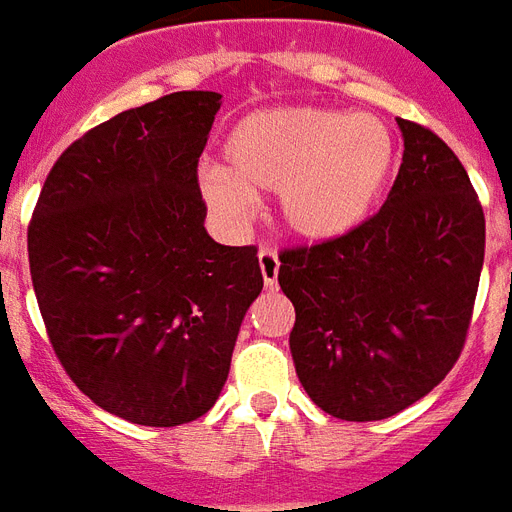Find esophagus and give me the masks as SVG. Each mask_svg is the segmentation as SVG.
Returning <instances> with one entry per match:
<instances>
[{"label":"esophagus","instance_id":"obj_1","mask_svg":"<svg viewBox=\"0 0 512 512\" xmlns=\"http://www.w3.org/2000/svg\"><path fill=\"white\" fill-rule=\"evenodd\" d=\"M257 260H260V271H263L265 287L273 289L276 287V281H279V255H276L271 247H263L257 252Z\"/></svg>","mask_w":512,"mask_h":512}]
</instances>
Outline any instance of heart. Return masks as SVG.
<instances>
[{"label": "heart", "instance_id": "b5f03b06", "mask_svg": "<svg viewBox=\"0 0 512 512\" xmlns=\"http://www.w3.org/2000/svg\"><path fill=\"white\" fill-rule=\"evenodd\" d=\"M225 172H201V196L239 223L249 191H279L281 220L311 241L337 239L364 220L396 167V143L380 119L313 106L252 111L223 143Z\"/></svg>", "mask_w": 512, "mask_h": 512}]
</instances>
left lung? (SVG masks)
<instances>
[{"label": "left lung", "instance_id": "1", "mask_svg": "<svg viewBox=\"0 0 512 512\" xmlns=\"http://www.w3.org/2000/svg\"><path fill=\"white\" fill-rule=\"evenodd\" d=\"M404 162L380 212L337 239L284 249L289 350L305 393L348 422L385 420L452 372L484 265L478 193L436 132L398 119Z\"/></svg>", "mask_w": 512, "mask_h": 512}]
</instances>
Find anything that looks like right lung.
<instances>
[{"mask_svg":"<svg viewBox=\"0 0 512 512\" xmlns=\"http://www.w3.org/2000/svg\"><path fill=\"white\" fill-rule=\"evenodd\" d=\"M220 98L172 92L84 132L28 223L55 356L84 396L135 425L212 409L263 289L257 247H223L204 228L196 167Z\"/></svg>","mask_w":512,"mask_h":512,"instance_id":"obj_1","label":"right lung"}]
</instances>
